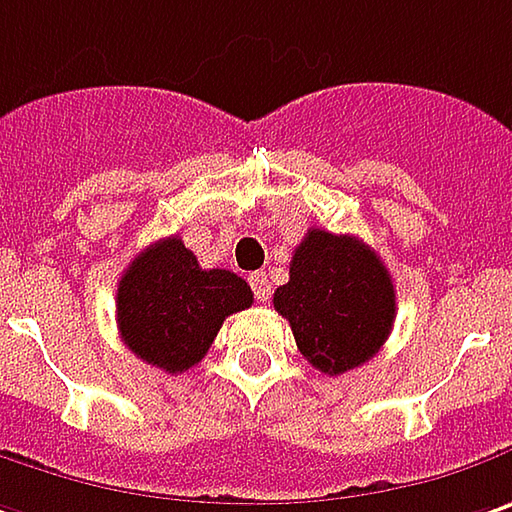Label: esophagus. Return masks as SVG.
Masks as SVG:
<instances>
[{
	"label": "esophagus",
	"mask_w": 512,
	"mask_h": 512,
	"mask_svg": "<svg viewBox=\"0 0 512 512\" xmlns=\"http://www.w3.org/2000/svg\"><path fill=\"white\" fill-rule=\"evenodd\" d=\"M249 286H252V292H255L257 300H269V295H272V286H269L266 272H252V275H249Z\"/></svg>",
	"instance_id": "1"
}]
</instances>
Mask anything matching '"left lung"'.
Returning <instances> with one entry per match:
<instances>
[{"instance_id": "left-lung-1", "label": "left lung", "mask_w": 512, "mask_h": 512, "mask_svg": "<svg viewBox=\"0 0 512 512\" xmlns=\"http://www.w3.org/2000/svg\"><path fill=\"white\" fill-rule=\"evenodd\" d=\"M275 309L289 321L300 355L326 375L367 364L395 321L387 266L364 240L309 229L278 286Z\"/></svg>"}]
</instances>
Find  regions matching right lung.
I'll return each mask as SVG.
<instances>
[{"label": "right lung", "instance_id": "add662e5", "mask_svg": "<svg viewBox=\"0 0 512 512\" xmlns=\"http://www.w3.org/2000/svg\"><path fill=\"white\" fill-rule=\"evenodd\" d=\"M252 300L246 280L229 269H200L174 234L128 263L117 286V326L140 361L177 375L200 364L223 321Z\"/></svg>", "mask_w": 512, "mask_h": 512}]
</instances>
